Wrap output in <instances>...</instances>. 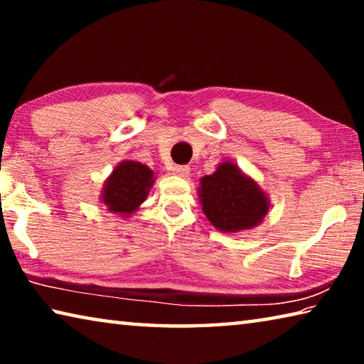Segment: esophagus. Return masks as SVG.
Returning a JSON list of instances; mask_svg holds the SVG:
<instances>
[{
    "label": "esophagus",
    "instance_id": "esophagus-1",
    "mask_svg": "<svg viewBox=\"0 0 364 364\" xmlns=\"http://www.w3.org/2000/svg\"><path fill=\"white\" fill-rule=\"evenodd\" d=\"M191 168L188 167V165H175L173 167V175L176 176H181V178H186L189 175Z\"/></svg>",
    "mask_w": 364,
    "mask_h": 364
}]
</instances>
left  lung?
<instances>
[{
    "mask_svg": "<svg viewBox=\"0 0 364 364\" xmlns=\"http://www.w3.org/2000/svg\"><path fill=\"white\" fill-rule=\"evenodd\" d=\"M197 196L207 220L221 232L254 230L269 212L268 194L230 160L200 178Z\"/></svg>",
    "mask_w": 364,
    "mask_h": 364,
    "instance_id": "obj_1",
    "label": "left lung"
}]
</instances>
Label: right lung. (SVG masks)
<instances>
[{"label": "right lung", "instance_id": "1", "mask_svg": "<svg viewBox=\"0 0 364 364\" xmlns=\"http://www.w3.org/2000/svg\"><path fill=\"white\" fill-rule=\"evenodd\" d=\"M154 181V171L147 165L136 160H123L104 181L101 202L109 212L128 218L147 199Z\"/></svg>", "mask_w": 364, "mask_h": 364}]
</instances>
